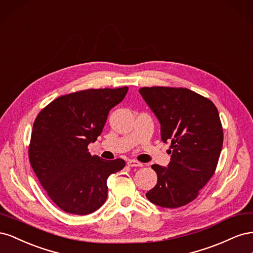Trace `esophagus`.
I'll use <instances>...</instances> for the list:
<instances>
[{"instance_id": "esophagus-1", "label": "esophagus", "mask_w": 253, "mask_h": 253, "mask_svg": "<svg viewBox=\"0 0 253 253\" xmlns=\"http://www.w3.org/2000/svg\"><path fill=\"white\" fill-rule=\"evenodd\" d=\"M126 164L128 167H142L143 166L141 163L137 162V160H134V159H129Z\"/></svg>"}]
</instances>
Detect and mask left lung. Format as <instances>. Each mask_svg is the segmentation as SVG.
Masks as SVG:
<instances>
[{"mask_svg":"<svg viewBox=\"0 0 253 253\" xmlns=\"http://www.w3.org/2000/svg\"><path fill=\"white\" fill-rule=\"evenodd\" d=\"M160 122L162 140L169 142L168 168L153 165L156 186L145 194L163 208H179L194 201L215 173L224 133L214 103L183 87L139 89Z\"/></svg>","mask_w":253,"mask_h":253,"instance_id":"obj_1","label":"left lung"}]
</instances>
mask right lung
Masks as SVG:
<instances>
[{
  "label": "right lung",
  "mask_w": 253,
  "mask_h": 253,
  "mask_svg": "<svg viewBox=\"0 0 253 253\" xmlns=\"http://www.w3.org/2000/svg\"><path fill=\"white\" fill-rule=\"evenodd\" d=\"M127 86L90 88L60 96L38 114L28 148L29 163L50 200L66 213L86 215L108 197L109 176L124 159L90 155L87 145L101 134L109 112Z\"/></svg>",
  "instance_id": "right-lung-1"
}]
</instances>
